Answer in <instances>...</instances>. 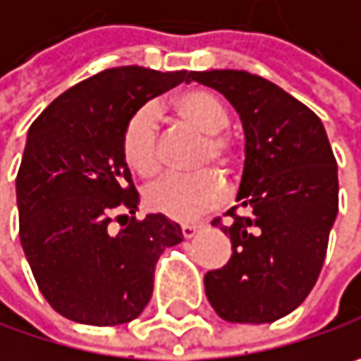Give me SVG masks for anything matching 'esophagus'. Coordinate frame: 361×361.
<instances>
[{
	"label": "esophagus",
	"mask_w": 361,
	"mask_h": 361,
	"mask_svg": "<svg viewBox=\"0 0 361 361\" xmlns=\"http://www.w3.org/2000/svg\"><path fill=\"white\" fill-rule=\"evenodd\" d=\"M198 230H200V226H198V224H183V226H181V234H183V238H185V240L194 238Z\"/></svg>",
	"instance_id": "34e87169"
}]
</instances>
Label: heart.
I'll use <instances>...</instances> for the list:
<instances>
[{
  "instance_id": "heart-1",
  "label": "heart",
  "mask_w": 361,
  "mask_h": 361,
  "mask_svg": "<svg viewBox=\"0 0 361 361\" xmlns=\"http://www.w3.org/2000/svg\"><path fill=\"white\" fill-rule=\"evenodd\" d=\"M173 110L183 123L207 135V148L202 152L204 163L213 161L217 165H226L230 161V140L221 135L228 127V112L213 94L204 90L183 92L176 98ZM123 157L127 165L144 178H150L161 169L157 110L146 106L129 118L123 133ZM221 196V183L211 173L173 176L154 181L146 190L148 207L178 221L196 219L200 213L215 207Z\"/></svg>"
}]
</instances>
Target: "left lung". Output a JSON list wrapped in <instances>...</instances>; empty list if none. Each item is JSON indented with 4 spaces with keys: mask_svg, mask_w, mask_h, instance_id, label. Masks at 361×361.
<instances>
[{
    "mask_svg": "<svg viewBox=\"0 0 361 361\" xmlns=\"http://www.w3.org/2000/svg\"><path fill=\"white\" fill-rule=\"evenodd\" d=\"M217 90L245 129V169L230 226L232 257L204 276L226 322L267 324L295 312L314 288L338 213L336 161L316 112L247 71L190 73ZM213 224H219L217 219Z\"/></svg>",
    "mask_w": 361,
    "mask_h": 361,
    "instance_id": "left-lung-1",
    "label": "left lung"
}]
</instances>
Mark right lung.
<instances>
[{
    "label": "right lung",
    "instance_id": "1",
    "mask_svg": "<svg viewBox=\"0 0 361 361\" xmlns=\"http://www.w3.org/2000/svg\"><path fill=\"white\" fill-rule=\"evenodd\" d=\"M190 81L188 71H102L58 96L35 118L16 178L20 245L39 290L64 318L90 326L135 320L152 297L154 265L183 240L161 213L137 221L140 194L123 157L129 118ZM125 219V222H121Z\"/></svg>",
    "mask_w": 361,
    "mask_h": 361
}]
</instances>
